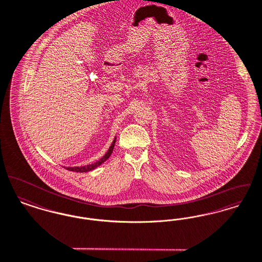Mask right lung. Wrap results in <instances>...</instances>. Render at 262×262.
Masks as SVG:
<instances>
[{
    "instance_id": "add662e5",
    "label": "right lung",
    "mask_w": 262,
    "mask_h": 262,
    "mask_svg": "<svg viewBox=\"0 0 262 262\" xmlns=\"http://www.w3.org/2000/svg\"><path fill=\"white\" fill-rule=\"evenodd\" d=\"M115 141H116V137L114 138V140H113V142H112V144H111L108 151H106L105 155H104L100 160H98L97 162H96V163L91 164V165H83V166H69V167H66V168H67L68 170L76 171V172H86V171H91V170L95 169L98 165L103 164V163L111 157V155L112 154V151H113L114 145H115Z\"/></svg>"
}]
</instances>
